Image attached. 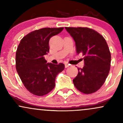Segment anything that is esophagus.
<instances>
[{"label": "esophagus", "mask_w": 123, "mask_h": 123, "mask_svg": "<svg viewBox=\"0 0 123 123\" xmlns=\"http://www.w3.org/2000/svg\"><path fill=\"white\" fill-rule=\"evenodd\" d=\"M69 64H68V63H65V67L66 68H68V67H69Z\"/></svg>", "instance_id": "1"}]
</instances>
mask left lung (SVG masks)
<instances>
[{
	"mask_svg": "<svg viewBox=\"0 0 123 123\" xmlns=\"http://www.w3.org/2000/svg\"><path fill=\"white\" fill-rule=\"evenodd\" d=\"M65 29L75 42L77 54L84 56V66L78 68L73 84L84 94L95 92L105 83L111 68V54L106 42L102 35L90 28Z\"/></svg>",
	"mask_w": 123,
	"mask_h": 123,
	"instance_id": "obj_1",
	"label": "left lung"
}]
</instances>
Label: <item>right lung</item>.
<instances>
[{"mask_svg": "<svg viewBox=\"0 0 123 123\" xmlns=\"http://www.w3.org/2000/svg\"><path fill=\"white\" fill-rule=\"evenodd\" d=\"M63 28H45L31 32L22 38L15 56L16 69L22 83L33 95L43 96L55 86L56 76L63 70V63H47L44 55L50 50L49 40Z\"/></svg>", "mask_w": 123, "mask_h": 123, "instance_id": "1", "label": "right lung"}]
</instances>
